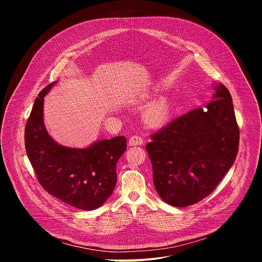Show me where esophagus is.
I'll list each match as a JSON object with an SVG mask.
<instances>
[{
  "label": "esophagus",
  "instance_id": "1",
  "mask_svg": "<svg viewBox=\"0 0 262 262\" xmlns=\"http://www.w3.org/2000/svg\"><path fill=\"white\" fill-rule=\"evenodd\" d=\"M129 146H136V145H142L143 144V139L139 136H133L129 138L128 141Z\"/></svg>",
  "mask_w": 262,
  "mask_h": 262
}]
</instances>
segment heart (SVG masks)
Returning <instances> with one entry per match:
<instances>
[{"label":"heart","instance_id":"1","mask_svg":"<svg viewBox=\"0 0 262 262\" xmlns=\"http://www.w3.org/2000/svg\"><path fill=\"white\" fill-rule=\"evenodd\" d=\"M171 116V105L167 98L160 97L148 103L143 110V120L152 127L166 124Z\"/></svg>","mask_w":262,"mask_h":262}]
</instances>
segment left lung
<instances>
[{"label":"left lung","instance_id":"left-lung-1","mask_svg":"<svg viewBox=\"0 0 262 262\" xmlns=\"http://www.w3.org/2000/svg\"><path fill=\"white\" fill-rule=\"evenodd\" d=\"M212 87L211 101L174 119L146 145L156 190L169 205L206 198L235 161L239 130L232 98L224 85Z\"/></svg>","mask_w":262,"mask_h":262}]
</instances>
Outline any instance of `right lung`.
Listing matches in <instances>:
<instances>
[{
    "label": "right lung",
    "instance_id": "1",
    "mask_svg": "<svg viewBox=\"0 0 262 262\" xmlns=\"http://www.w3.org/2000/svg\"><path fill=\"white\" fill-rule=\"evenodd\" d=\"M57 84L48 85L35 99L25 128L29 161L42 188L52 196L79 209L100 207L117 181L116 165L126 150V138L98 140L85 148L57 143L43 120L45 96Z\"/></svg>",
    "mask_w": 262,
    "mask_h": 262
}]
</instances>
